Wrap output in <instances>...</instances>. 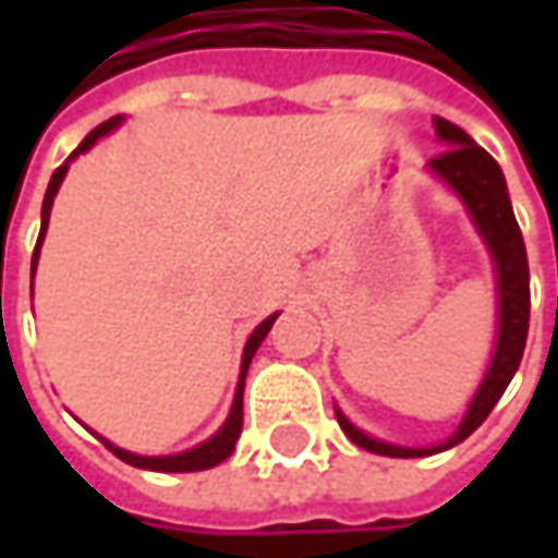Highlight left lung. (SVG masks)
Returning a JSON list of instances; mask_svg holds the SVG:
<instances>
[{"label": "left lung", "mask_w": 558, "mask_h": 558, "mask_svg": "<svg viewBox=\"0 0 558 558\" xmlns=\"http://www.w3.org/2000/svg\"><path fill=\"white\" fill-rule=\"evenodd\" d=\"M435 133H438L447 148L440 155H435L428 161V167L438 173L444 183H450V189L465 202L472 220L478 223L484 242H487L490 254H494V264H497L500 335H497V351H494V360H490V369L484 375L475 400L469 403V413L462 418V425L457 428L453 438L444 440L438 447L413 450V447H395V444H385V440L366 438L363 432H356L354 425L335 410L341 432L354 440L356 447H363L369 453H378V457H432V453H440L447 447L462 444L482 425L484 418L490 416V410L504 397L506 385L512 381V375H515L519 363H522V354H525L527 319H531V276H527V254L525 242H522V229L515 223L512 204H509V195H506L504 170L457 123L435 118Z\"/></svg>", "instance_id": "8db88e82"}]
</instances>
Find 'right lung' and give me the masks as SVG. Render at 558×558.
Instances as JSON below:
<instances>
[{
    "instance_id": "obj_1",
    "label": "right lung",
    "mask_w": 558,
    "mask_h": 558,
    "mask_svg": "<svg viewBox=\"0 0 558 558\" xmlns=\"http://www.w3.org/2000/svg\"><path fill=\"white\" fill-rule=\"evenodd\" d=\"M118 123L120 118H111V120H105V123H98L96 130L76 145V151L71 155V158H76L80 151H89V148H93L105 133H111ZM64 173H68V163H61V167L54 170L52 183H49V189H46V202H43V229H39V239H36V251H33V269H36V257H39V242H43L46 226H49V210H52L54 192H58V185H61V180H64ZM272 323H276V316L264 319V323L251 332V338H247L245 356H242V378H239V391H235V400H232V413H229L226 425L217 432V435H214V438L204 440L202 447H195V450H189V453H177V457H136V453L120 450V447L108 444V440H105V447H108L118 460L130 462V465H136V469H151V472H202V469H214V465H220L223 460H229V457H232V450H235V440H239V435H242V395H245L247 366H251V356H254V351L260 348V341H264L269 329H272Z\"/></svg>"
}]
</instances>
